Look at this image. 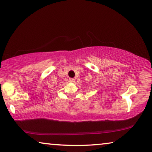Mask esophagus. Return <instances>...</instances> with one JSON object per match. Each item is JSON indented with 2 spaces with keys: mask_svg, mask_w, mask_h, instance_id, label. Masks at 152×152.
<instances>
[{
  "mask_svg": "<svg viewBox=\"0 0 152 152\" xmlns=\"http://www.w3.org/2000/svg\"><path fill=\"white\" fill-rule=\"evenodd\" d=\"M69 81H70V82H74V79L73 78H70V79H69Z\"/></svg>",
  "mask_w": 152,
  "mask_h": 152,
  "instance_id": "34e87169",
  "label": "esophagus"
}]
</instances>
